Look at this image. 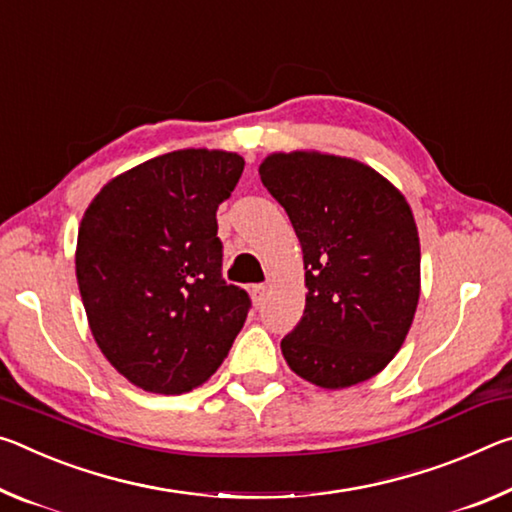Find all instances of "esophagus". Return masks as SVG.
Here are the masks:
<instances>
[{
    "mask_svg": "<svg viewBox=\"0 0 512 512\" xmlns=\"http://www.w3.org/2000/svg\"><path fill=\"white\" fill-rule=\"evenodd\" d=\"M249 292H251V299H254V304H261L267 295V288L263 286V283H256V286H251Z\"/></svg>",
    "mask_w": 512,
    "mask_h": 512,
    "instance_id": "34e87169",
    "label": "esophagus"
}]
</instances>
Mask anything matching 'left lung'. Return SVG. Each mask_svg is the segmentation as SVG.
<instances>
[{"label": "left lung", "instance_id": "left-lung-1", "mask_svg": "<svg viewBox=\"0 0 512 512\" xmlns=\"http://www.w3.org/2000/svg\"><path fill=\"white\" fill-rule=\"evenodd\" d=\"M286 208L306 270V308L281 340L290 370L340 390L379 374L420 301V236L406 197L354 158L276 152L258 167Z\"/></svg>", "mask_w": 512, "mask_h": 512}]
</instances>
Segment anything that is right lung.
I'll return each instance as SVG.
<instances>
[{
  "label": "right lung",
  "mask_w": 512,
  "mask_h": 512,
  "mask_svg": "<svg viewBox=\"0 0 512 512\" xmlns=\"http://www.w3.org/2000/svg\"><path fill=\"white\" fill-rule=\"evenodd\" d=\"M245 158L179 149L117 174L83 213L77 281L97 347L124 379L183 395L211 379L249 295L222 279L217 206Z\"/></svg>",
  "instance_id": "right-lung-1"
}]
</instances>
